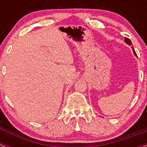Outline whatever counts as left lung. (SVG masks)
I'll list each match as a JSON object with an SVG mask.
<instances>
[{"mask_svg":"<svg viewBox=\"0 0 147 147\" xmlns=\"http://www.w3.org/2000/svg\"><path fill=\"white\" fill-rule=\"evenodd\" d=\"M125 42H126V43H127V44H129V46H131L132 45V43H131V40L129 38H126L125 37ZM132 49H133V51H134V54L136 55V52H135V51H134V48L132 47Z\"/></svg>","mask_w":147,"mask_h":147,"instance_id":"8db88e82","label":"left lung"}]
</instances>
